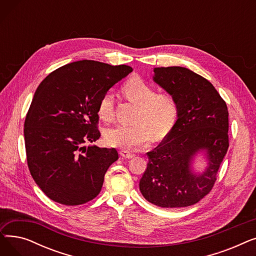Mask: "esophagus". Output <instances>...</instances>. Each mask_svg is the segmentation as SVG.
Masks as SVG:
<instances>
[{"instance_id": "obj_1", "label": "esophagus", "mask_w": 256, "mask_h": 256, "mask_svg": "<svg viewBox=\"0 0 256 256\" xmlns=\"http://www.w3.org/2000/svg\"><path fill=\"white\" fill-rule=\"evenodd\" d=\"M120 156H122V158H132L134 156V154H132L130 152H128V150H120Z\"/></svg>"}]
</instances>
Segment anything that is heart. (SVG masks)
<instances>
[{
	"mask_svg": "<svg viewBox=\"0 0 256 256\" xmlns=\"http://www.w3.org/2000/svg\"><path fill=\"white\" fill-rule=\"evenodd\" d=\"M124 96L138 106L132 126H117L106 130L104 139L115 147L139 150L147 144L150 136L162 138L171 130L178 116V104L170 93H158L156 89L141 78H132L122 88ZM114 96L106 91L98 102V112L102 119L110 121L113 116Z\"/></svg>",
	"mask_w": 256,
	"mask_h": 256,
	"instance_id": "1",
	"label": "heart"
}]
</instances>
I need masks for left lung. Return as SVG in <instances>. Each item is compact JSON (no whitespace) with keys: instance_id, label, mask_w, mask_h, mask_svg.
<instances>
[{"instance_id":"1","label":"left lung","mask_w":256,"mask_h":256,"mask_svg":"<svg viewBox=\"0 0 256 256\" xmlns=\"http://www.w3.org/2000/svg\"><path fill=\"white\" fill-rule=\"evenodd\" d=\"M154 72V82L176 100L178 116L165 139L146 154L140 191L160 208L190 206L212 191L230 146L227 106L206 78L190 70L170 66ZM198 151L208 160L202 174L192 169Z\"/></svg>"}]
</instances>
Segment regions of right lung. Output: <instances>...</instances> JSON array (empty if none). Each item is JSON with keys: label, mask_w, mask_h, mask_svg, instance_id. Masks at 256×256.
Segmentation results:
<instances>
[{"label": "right lung", "mask_w": 256, "mask_h": 256, "mask_svg": "<svg viewBox=\"0 0 256 256\" xmlns=\"http://www.w3.org/2000/svg\"><path fill=\"white\" fill-rule=\"evenodd\" d=\"M132 68L82 60L50 72L38 86L24 120V145L31 176L42 192L64 206L96 198L115 148L96 142L100 98Z\"/></svg>", "instance_id": "obj_1"}]
</instances>
